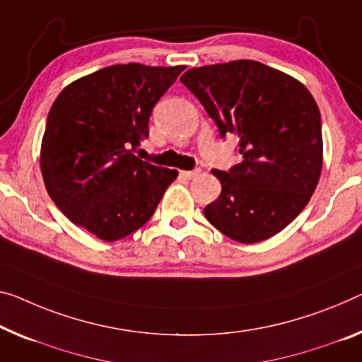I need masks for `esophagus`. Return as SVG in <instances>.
<instances>
[{
    "mask_svg": "<svg viewBox=\"0 0 362 362\" xmlns=\"http://www.w3.org/2000/svg\"><path fill=\"white\" fill-rule=\"evenodd\" d=\"M200 175V170H192V171H181V176L186 177V180H194V177H197Z\"/></svg>",
    "mask_w": 362,
    "mask_h": 362,
    "instance_id": "esophagus-1",
    "label": "esophagus"
}]
</instances>
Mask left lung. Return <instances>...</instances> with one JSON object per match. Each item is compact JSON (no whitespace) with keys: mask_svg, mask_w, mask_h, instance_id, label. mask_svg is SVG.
I'll return each instance as SVG.
<instances>
[{"mask_svg":"<svg viewBox=\"0 0 362 362\" xmlns=\"http://www.w3.org/2000/svg\"><path fill=\"white\" fill-rule=\"evenodd\" d=\"M218 126L239 139L243 162L214 170L221 182L205 218L243 244L288 226L313 196L322 171L320 111L301 82L259 61L238 59L186 71L180 79Z\"/></svg>","mask_w":362,"mask_h":362,"instance_id":"left-lung-1","label":"left lung"}]
</instances>
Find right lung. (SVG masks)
<instances>
[{
    "label": "right lung",
    "instance_id": "obj_1",
    "mask_svg": "<svg viewBox=\"0 0 362 362\" xmlns=\"http://www.w3.org/2000/svg\"><path fill=\"white\" fill-rule=\"evenodd\" d=\"M186 66L113 64L71 82L48 113L40 168L48 196L103 241L144 226L176 170L137 158L155 103Z\"/></svg>",
    "mask_w": 362,
    "mask_h": 362
}]
</instances>
